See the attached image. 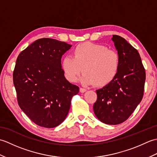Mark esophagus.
I'll use <instances>...</instances> for the list:
<instances>
[{
  "label": "esophagus",
  "instance_id": "34e87169",
  "mask_svg": "<svg viewBox=\"0 0 157 157\" xmlns=\"http://www.w3.org/2000/svg\"><path fill=\"white\" fill-rule=\"evenodd\" d=\"M79 91H80V92H82V93H84L86 91V89H85L84 88H79Z\"/></svg>",
  "mask_w": 157,
  "mask_h": 157
}]
</instances>
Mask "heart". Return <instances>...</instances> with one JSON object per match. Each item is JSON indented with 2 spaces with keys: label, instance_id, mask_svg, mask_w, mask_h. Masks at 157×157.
<instances>
[{
  "label": "heart",
  "instance_id": "b5f03b06",
  "mask_svg": "<svg viewBox=\"0 0 157 157\" xmlns=\"http://www.w3.org/2000/svg\"><path fill=\"white\" fill-rule=\"evenodd\" d=\"M119 65L120 57L116 51L90 42L75 46L72 56H65L61 62L62 69L69 81H77L84 71L82 82L88 85L95 84L98 87L113 82L117 75Z\"/></svg>",
  "mask_w": 157,
  "mask_h": 157
}]
</instances>
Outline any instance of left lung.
I'll return each mask as SVG.
<instances>
[{
  "label": "left lung",
  "instance_id": "8db88e82",
  "mask_svg": "<svg viewBox=\"0 0 157 157\" xmlns=\"http://www.w3.org/2000/svg\"><path fill=\"white\" fill-rule=\"evenodd\" d=\"M112 40L120 57L119 69L113 82L96 91L93 109L101 122L117 125L126 121L141 102L146 72L137 50L119 36L113 35Z\"/></svg>",
  "mask_w": 157,
  "mask_h": 157
}]
</instances>
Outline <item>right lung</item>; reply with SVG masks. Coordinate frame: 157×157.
I'll use <instances>...</instances> for the list:
<instances>
[{
  "label": "right lung",
  "instance_id": "obj_1",
  "mask_svg": "<svg viewBox=\"0 0 157 157\" xmlns=\"http://www.w3.org/2000/svg\"><path fill=\"white\" fill-rule=\"evenodd\" d=\"M52 38L36 40L20 52L13 71L19 107L36 125L52 128L64 121L79 87L67 80L61 57L71 48Z\"/></svg>",
  "mask_w": 157,
  "mask_h": 157
}]
</instances>
